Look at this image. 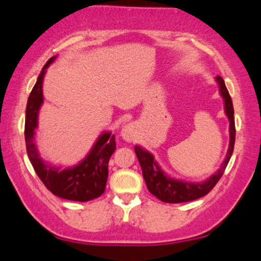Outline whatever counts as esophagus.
I'll return each mask as SVG.
<instances>
[{"label": "esophagus", "instance_id": "esophagus-1", "mask_svg": "<svg viewBox=\"0 0 261 261\" xmlns=\"http://www.w3.org/2000/svg\"><path fill=\"white\" fill-rule=\"evenodd\" d=\"M121 137L126 142H135L137 140V127L135 124L125 125L121 130Z\"/></svg>", "mask_w": 261, "mask_h": 261}]
</instances>
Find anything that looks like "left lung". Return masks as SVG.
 Wrapping results in <instances>:
<instances>
[{"label":"left lung","instance_id":"obj_1","mask_svg":"<svg viewBox=\"0 0 261 261\" xmlns=\"http://www.w3.org/2000/svg\"><path fill=\"white\" fill-rule=\"evenodd\" d=\"M218 85H220V92L222 98L224 100V111L229 118V135H230V142H229V149L225 156L221 168L216 172V174L210 176L209 179L200 184H193L187 181H180L169 178L168 175L162 172L161 167L158 162L154 161V156L150 152L144 150L141 147L135 148L138 161H140L142 172H143V178L147 184L149 192L154 194L160 200L165 203H185V201L196 200L198 198L204 197L214 189L215 185L223 175L229 160H230L232 151H234L235 144V121H234V107L227 87L224 85L223 79L221 76L216 77Z\"/></svg>","mask_w":261,"mask_h":261}]
</instances>
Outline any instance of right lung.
I'll list each match as a JSON object with an SVG mask.
<instances>
[{"mask_svg": "<svg viewBox=\"0 0 261 261\" xmlns=\"http://www.w3.org/2000/svg\"><path fill=\"white\" fill-rule=\"evenodd\" d=\"M51 57L38 76L26 106L25 141L26 150L37 175L55 196L68 200L88 201L101 196L109 176V161L116 150V138L111 133H103L94 147L79 165L60 171L45 163L34 144V130L38 125V113L43 103V80L46 68L55 61Z\"/></svg>", "mask_w": 261, "mask_h": 261, "instance_id": "1", "label": "right lung"}]
</instances>
